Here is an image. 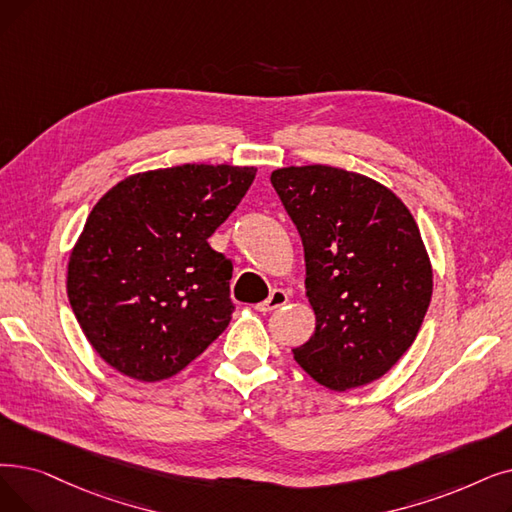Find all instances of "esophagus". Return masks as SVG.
<instances>
[{
	"instance_id": "obj_1",
	"label": "esophagus",
	"mask_w": 512,
	"mask_h": 512,
	"mask_svg": "<svg viewBox=\"0 0 512 512\" xmlns=\"http://www.w3.org/2000/svg\"><path fill=\"white\" fill-rule=\"evenodd\" d=\"M284 303H288V293L282 291V288H274V291L270 293V297L265 299V301H261V303H257L255 309L263 311V314H265V311H274V309L282 307Z\"/></svg>"
}]
</instances>
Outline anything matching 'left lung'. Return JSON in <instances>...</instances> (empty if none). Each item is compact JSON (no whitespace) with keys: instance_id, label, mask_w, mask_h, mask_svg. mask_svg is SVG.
<instances>
[{"instance_id":"obj_1","label":"left lung","mask_w":512,"mask_h":512,"mask_svg":"<svg viewBox=\"0 0 512 512\" xmlns=\"http://www.w3.org/2000/svg\"><path fill=\"white\" fill-rule=\"evenodd\" d=\"M272 186L299 230L316 330L293 349L332 391L368 385L410 349L433 295V270L408 207L366 175L284 167Z\"/></svg>"}]
</instances>
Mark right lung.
<instances>
[{
  "instance_id": "obj_1",
  "label": "right lung",
  "mask_w": 512,
  "mask_h": 512,
  "mask_svg": "<svg viewBox=\"0 0 512 512\" xmlns=\"http://www.w3.org/2000/svg\"><path fill=\"white\" fill-rule=\"evenodd\" d=\"M255 167L180 165L110 188L71 251L66 293L87 341L129 379L184 370L232 320V261L211 249Z\"/></svg>"
}]
</instances>
